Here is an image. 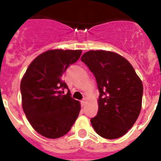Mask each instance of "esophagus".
I'll return each mask as SVG.
<instances>
[{
  "label": "esophagus",
  "instance_id": "obj_1",
  "mask_svg": "<svg viewBox=\"0 0 161 161\" xmlns=\"http://www.w3.org/2000/svg\"><path fill=\"white\" fill-rule=\"evenodd\" d=\"M85 103H86V101H85V99H83L82 101H80V104H81V106H85Z\"/></svg>",
  "mask_w": 161,
  "mask_h": 161
}]
</instances>
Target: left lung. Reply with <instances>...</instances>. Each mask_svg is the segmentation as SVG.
I'll list each match as a JSON object with an SVG mask.
<instances>
[{
	"instance_id": "obj_1",
	"label": "left lung",
	"mask_w": 161,
	"mask_h": 161,
	"mask_svg": "<svg viewBox=\"0 0 161 161\" xmlns=\"http://www.w3.org/2000/svg\"><path fill=\"white\" fill-rule=\"evenodd\" d=\"M81 61L94 75L100 93L97 114L90 119L91 124L102 137H122L141 110V80L128 61L114 52L89 51L82 55Z\"/></svg>"
}]
</instances>
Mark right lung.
<instances>
[{
    "instance_id": "right-lung-1",
    "label": "right lung",
    "mask_w": 161,
    "mask_h": 161,
    "mask_svg": "<svg viewBox=\"0 0 161 161\" xmlns=\"http://www.w3.org/2000/svg\"><path fill=\"white\" fill-rule=\"evenodd\" d=\"M81 50H50L31 63L21 81L22 109L32 127L41 136L57 139L66 135L80 110L62 76L76 63ZM68 93L64 95L63 89Z\"/></svg>"
}]
</instances>
